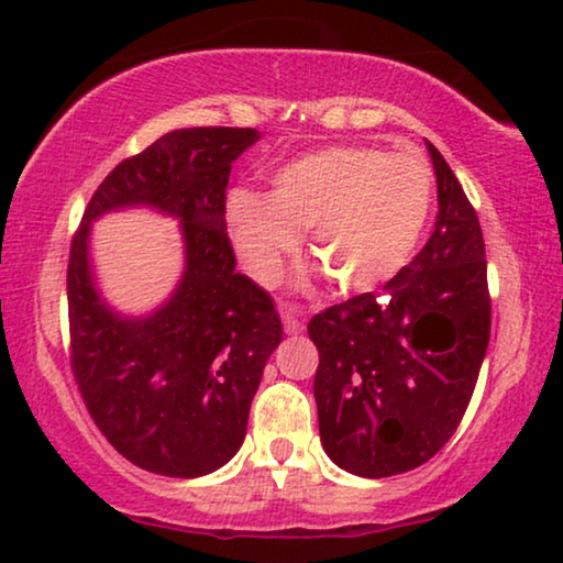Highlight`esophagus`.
<instances>
[{"mask_svg": "<svg viewBox=\"0 0 563 563\" xmlns=\"http://www.w3.org/2000/svg\"><path fill=\"white\" fill-rule=\"evenodd\" d=\"M280 316H283V325L285 333H300L303 331V321H300V313L288 303H280Z\"/></svg>", "mask_w": 563, "mask_h": 563, "instance_id": "esophagus-1", "label": "esophagus"}]
</instances>
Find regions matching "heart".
<instances>
[{
  "label": "heart",
  "instance_id": "b5f03b06",
  "mask_svg": "<svg viewBox=\"0 0 563 563\" xmlns=\"http://www.w3.org/2000/svg\"><path fill=\"white\" fill-rule=\"evenodd\" d=\"M273 191L234 189L228 228L257 283L280 278L310 230V255L335 292H368L399 275L432 209V172L417 154L325 146L283 164Z\"/></svg>",
  "mask_w": 563,
  "mask_h": 563
}]
</instances>
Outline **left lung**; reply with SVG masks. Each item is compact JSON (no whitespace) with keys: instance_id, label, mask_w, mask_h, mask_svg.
<instances>
[{"instance_id":"obj_1","label":"left lung","mask_w":563,"mask_h":563,"mask_svg":"<svg viewBox=\"0 0 563 563\" xmlns=\"http://www.w3.org/2000/svg\"><path fill=\"white\" fill-rule=\"evenodd\" d=\"M440 212L382 290L310 318L318 430L335 465L389 477L424 465L463 422L490 341L488 260L475 207L427 144Z\"/></svg>"}]
</instances>
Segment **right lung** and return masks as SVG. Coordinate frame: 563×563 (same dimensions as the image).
Returning a JSON list of instances; mask_svg holds the SVG:
<instances>
[{
  "mask_svg": "<svg viewBox=\"0 0 563 563\" xmlns=\"http://www.w3.org/2000/svg\"><path fill=\"white\" fill-rule=\"evenodd\" d=\"M255 129L172 131L100 181L67 260L70 368L103 438L133 465L199 477L240 450L247 415L283 323L273 298L234 271L228 234L232 162ZM151 203L183 220L188 271L148 319H121L99 300L87 265L89 222L108 208Z\"/></svg>",
  "mask_w": 563,
  "mask_h": 563,
  "instance_id": "obj_1",
  "label": "right lung"
}]
</instances>
